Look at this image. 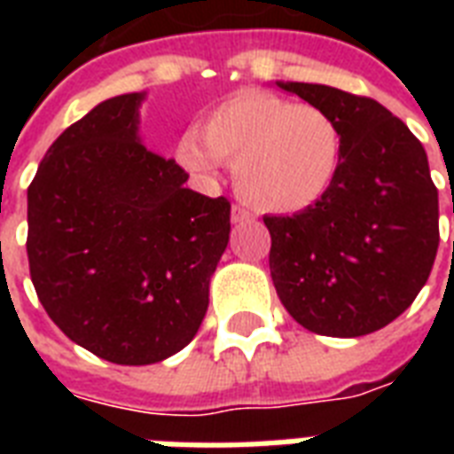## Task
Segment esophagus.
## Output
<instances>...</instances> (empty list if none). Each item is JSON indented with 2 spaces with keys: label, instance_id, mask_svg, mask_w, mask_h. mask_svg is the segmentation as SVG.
Listing matches in <instances>:
<instances>
[{
  "label": "esophagus",
  "instance_id": "34e87169",
  "mask_svg": "<svg viewBox=\"0 0 454 454\" xmlns=\"http://www.w3.org/2000/svg\"><path fill=\"white\" fill-rule=\"evenodd\" d=\"M252 219H254V214L249 212V209H245V207L235 205L233 209H231V221H233V223H245V221Z\"/></svg>",
  "mask_w": 454,
  "mask_h": 454
}]
</instances>
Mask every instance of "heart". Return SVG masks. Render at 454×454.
<instances>
[{"mask_svg":"<svg viewBox=\"0 0 454 454\" xmlns=\"http://www.w3.org/2000/svg\"><path fill=\"white\" fill-rule=\"evenodd\" d=\"M181 137L178 162L212 178L235 164V188L263 212L294 214L327 195L344 157V134L327 110L249 89L209 110Z\"/></svg>","mask_w":454,"mask_h":454,"instance_id":"1","label":"heart"}]
</instances>
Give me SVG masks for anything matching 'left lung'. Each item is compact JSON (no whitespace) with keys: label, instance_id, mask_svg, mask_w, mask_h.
<instances>
[{"label":"left lung","instance_id":"obj_1","mask_svg":"<svg viewBox=\"0 0 454 454\" xmlns=\"http://www.w3.org/2000/svg\"><path fill=\"white\" fill-rule=\"evenodd\" d=\"M327 110L344 134L337 181L292 216H263L270 278L309 332L363 337L415 301L438 252V191L422 144L381 103L341 89L276 82Z\"/></svg>","mask_w":454,"mask_h":454}]
</instances>
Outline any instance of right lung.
I'll list each match as a JSON object with an SVG mask.
<instances>
[{
  "mask_svg": "<svg viewBox=\"0 0 454 454\" xmlns=\"http://www.w3.org/2000/svg\"><path fill=\"white\" fill-rule=\"evenodd\" d=\"M141 94L98 103L46 151L27 188V262L67 339L117 365L169 358L198 334L231 235V202L185 188L141 144Z\"/></svg>",
  "mask_w": 454,
  "mask_h": 454,
  "instance_id": "obj_1",
  "label": "right lung"
}]
</instances>
